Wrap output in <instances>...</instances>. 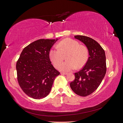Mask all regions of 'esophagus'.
Returning a JSON list of instances; mask_svg holds the SVG:
<instances>
[{
	"instance_id": "esophagus-1",
	"label": "esophagus",
	"mask_w": 123,
	"mask_h": 123,
	"mask_svg": "<svg viewBox=\"0 0 123 123\" xmlns=\"http://www.w3.org/2000/svg\"><path fill=\"white\" fill-rule=\"evenodd\" d=\"M61 74H62V75H67L68 73H66V72H61Z\"/></svg>"
}]
</instances>
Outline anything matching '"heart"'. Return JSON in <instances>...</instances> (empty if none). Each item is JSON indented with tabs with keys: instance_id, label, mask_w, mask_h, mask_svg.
<instances>
[{
	"instance_id": "b5f03b06",
	"label": "heart",
	"mask_w": 123,
	"mask_h": 123,
	"mask_svg": "<svg viewBox=\"0 0 123 123\" xmlns=\"http://www.w3.org/2000/svg\"><path fill=\"white\" fill-rule=\"evenodd\" d=\"M68 54L67 61L58 66V69L62 71H70L82 67L88 58V50L84 46L80 45L76 41L66 39L54 46L49 51V57L54 66L56 67L63 59V55Z\"/></svg>"
}]
</instances>
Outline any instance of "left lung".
<instances>
[{"label":"left lung","instance_id":"8db88e82","mask_svg":"<svg viewBox=\"0 0 123 123\" xmlns=\"http://www.w3.org/2000/svg\"><path fill=\"white\" fill-rule=\"evenodd\" d=\"M74 37L87 47L89 57L83 69L75 73V79L70 86L78 95L86 96L97 89L105 75V53L100 44L93 39L83 35H75Z\"/></svg>","mask_w":123,"mask_h":123}]
</instances>
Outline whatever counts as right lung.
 I'll return each instance as SVG.
<instances>
[{
	"label": "right lung",
	"mask_w": 123,
	"mask_h": 123,
	"mask_svg": "<svg viewBox=\"0 0 123 123\" xmlns=\"http://www.w3.org/2000/svg\"><path fill=\"white\" fill-rule=\"evenodd\" d=\"M58 40L40 39L25 47L16 63L17 80L23 91L34 99L49 94L59 73L51 64L49 51Z\"/></svg>",
	"instance_id": "add662e5"
}]
</instances>
